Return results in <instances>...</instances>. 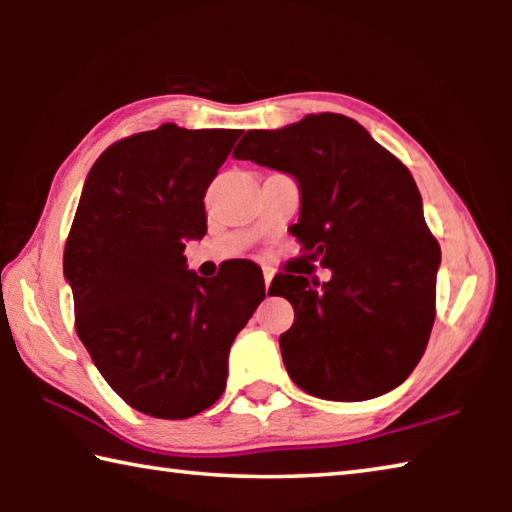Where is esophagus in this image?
Returning <instances> with one entry per match:
<instances>
[{"label":"esophagus","mask_w":512,"mask_h":512,"mask_svg":"<svg viewBox=\"0 0 512 512\" xmlns=\"http://www.w3.org/2000/svg\"><path fill=\"white\" fill-rule=\"evenodd\" d=\"M271 282H273V271H271V268H266V271H264V284H266V291H268V287H271Z\"/></svg>","instance_id":"esophagus-1"}]
</instances>
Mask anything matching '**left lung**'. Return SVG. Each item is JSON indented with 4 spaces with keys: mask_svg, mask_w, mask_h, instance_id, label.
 <instances>
[{
    "mask_svg": "<svg viewBox=\"0 0 512 512\" xmlns=\"http://www.w3.org/2000/svg\"><path fill=\"white\" fill-rule=\"evenodd\" d=\"M232 158L289 173L300 219L289 232L332 280L280 273L268 296L296 318L282 361L302 391L363 402L393 391L427 348L440 246L411 171L357 121L320 112L277 131H248Z\"/></svg>",
    "mask_w": 512,
    "mask_h": 512,
    "instance_id": "obj_1",
    "label": "left lung"
}]
</instances>
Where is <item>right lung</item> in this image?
<instances>
[{"instance_id": "add662e5", "label": "right lung", "mask_w": 512, "mask_h": 512, "mask_svg": "<svg viewBox=\"0 0 512 512\" xmlns=\"http://www.w3.org/2000/svg\"><path fill=\"white\" fill-rule=\"evenodd\" d=\"M239 135L162 124L115 142L92 164L69 230L76 334L112 391L153 418L185 420L219 400L230 345L266 296L248 259L201 277L183 255L205 237L203 198Z\"/></svg>"}]
</instances>
